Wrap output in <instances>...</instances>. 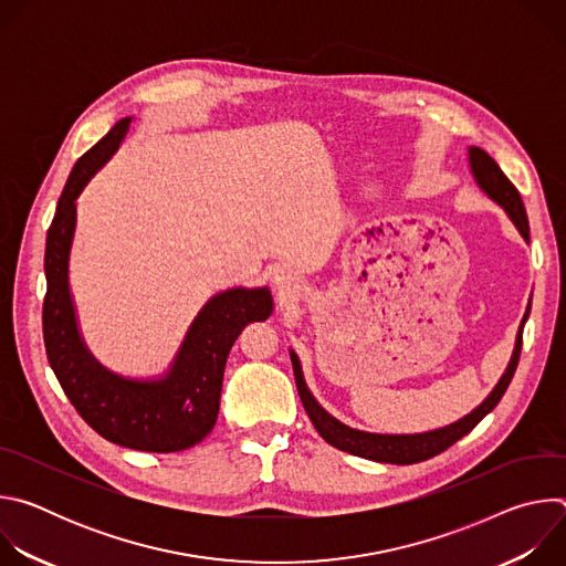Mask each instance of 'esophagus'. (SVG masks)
Returning <instances> with one entry per match:
<instances>
[{
  "label": "esophagus",
  "mask_w": 566,
  "mask_h": 566,
  "mask_svg": "<svg viewBox=\"0 0 566 566\" xmlns=\"http://www.w3.org/2000/svg\"><path fill=\"white\" fill-rule=\"evenodd\" d=\"M273 286L280 295H293L295 291H300V277L295 275V271L282 266L273 273Z\"/></svg>",
  "instance_id": "obj_1"
}]
</instances>
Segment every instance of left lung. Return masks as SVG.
Returning a JSON list of instances; mask_svg holds the SVG:
<instances>
[{
  "mask_svg": "<svg viewBox=\"0 0 566 566\" xmlns=\"http://www.w3.org/2000/svg\"><path fill=\"white\" fill-rule=\"evenodd\" d=\"M468 164H470V172H472L476 186L481 188V192H486L500 208H504V212L509 214V219L515 223V228L520 230V234L524 237V241L528 244V239H531L528 217H526L522 197L515 190V186L506 179L502 168L495 164V158H491L481 147H468ZM528 313H531V302H528L526 313L520 322L515 349H513V356H511L509 367L502 374L500 382L493 387V391L486 398H483L470 415L461 417L459 421H454L450 426L428 430V432H417V434H378V432H365V430L349 428V426L340 423L336 417H332L315 400V396L306 387V380H304V374H302V363H300L297 354L291 349V363H293L295 385H297V391H300V398H302V406H304L313 428L317 430V434L325 439L327 443H332L334 448L343 450V452L365 457V459H371V461H380V463H396V465L426 461V459L448 450L452 443H457L461 437H465L483 417L495 410V406L502 400V396L509 389V385L513 380V374L517 369L520 352H522V332H524V325L528 319Z\"/></svg>",
  "mask_w": 566,
  "mask_h": 566,
  "instance_id": "obj_1",
  "label": "left lung"
}]
</instances>
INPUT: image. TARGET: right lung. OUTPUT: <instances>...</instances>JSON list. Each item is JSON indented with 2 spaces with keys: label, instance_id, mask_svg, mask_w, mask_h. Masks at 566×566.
I'll return each instance as SVG.
<instances>
[{
  "label": "right lung",
  "instance_id": "1",
  "mask_svg": "<svg viewBox=\"0 0 566 566\" xmlns=\"http://www.w3.org/2000/svg\"><path fill=\"white\" fill-rule=\"evenodd\" d=\"M129 125V116L120 118L77 158L57 201L44 251V347L71 406L103 439L143 452H179L212 432L230 347L249 322L271 317L273 295L269 286H234L212 295L190 322L166 374L156 378H127L96 360L80 334L69 284L75 201L120 147Z\"/></svg>",
  "mask_w": 566,
  "mask_h": 566
}]
</instances>
